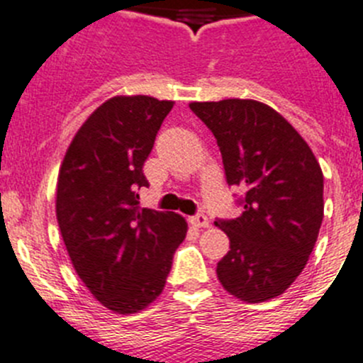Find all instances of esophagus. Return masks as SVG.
Wrapping results in <instances>:
<instances>
[{"mask_svg": "<svg viewBox=\"0 0 363 363\" xmlns=\"http://www.w3.org/2000/svg\"><path fill=\"white\" fill-rule=\"evenodd\" d=\"M189 222H191L193 228H199V229L208 228V225H209V220H208V216L204 215V213H197V215L189 218Z\"/></svg>", "mask_w": 363, "mask_h": 363, "instance_id": "obj_1", "label": "esophagus"}]
</instances>
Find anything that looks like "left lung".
I'll return each instance as SVG.
<instances>
[{
	"label": "left lung",
	"instance_id": "1",
	"mask_svg": "<svg viewBox=\"0 0 363 363\" xmlns=\"http://www.w3.org/2000/svg\"><path fill=\"white\" fill-rule=\"evenodd\" d=\"M189 109L215 135L228 184L245 191L242 215L215 222L231 243L216 276L245 303L281 296L303 272L319 236V162L299 132L262 101H193Z\"/></svg>",
	"mask_w": 363,
	"mask_h": 363
}]
</instances>
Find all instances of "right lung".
Returning <instances> with one entry per match:
<instances>
[{"label": "right lung", "instance_id": "right-lung-1", "mask_svg": "<svg viewBox=\"0 0 363 363\" xmlns=\"http://www.w3.org/2000/svg\"><path fill=\"white\" fill-rule=\"evenodd\" d=\"M174 101L114 96L79 128L60 164L57 222L74 270L94 299L135 313L164 289L186 238L181 215L140 208L143 164Z\"/></svg>", "mask_w": 363, "mask_h": 363}]
</instances>
